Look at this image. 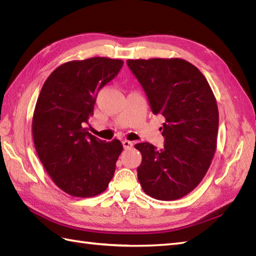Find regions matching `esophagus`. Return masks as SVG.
<instances>
[{"mask_svg": "<svg viewBox=\"0 0 256 256\" xmlns=\"http://www.w3.org/2000/svg\"><path fill=\"white\" fill-rule=\"evenodd\" d=\"M122 144H123V148H124V150H130V148H133V143L131 142V140H124L123 142H122Z\"/></svg>", "mask_w": 256, "mask_h": 256, "instance_id": "1", "label": "esophagus"}]
</instances>
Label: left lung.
<instances>
[{"instance_id":"left-lung-1","label":"left lung","mask_w":256,"mask_h":256,"mask_svg":"<svg viewBox=\"0 0 256 256\" xmlns=\"http://www.w3.org/2000/svg\"><path fill=\"white\" fill-rule=\"evenodd\" d=\"M154 114L165 118L164 148L138 143V178L145 194L158 200L182 198L198 186L216 150L219 111L204 76L180 58L128 59Z\"/></svg>"}]
</instances>
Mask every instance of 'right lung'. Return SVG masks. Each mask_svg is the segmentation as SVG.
<instances>
[{"label":"right lung","mask_w":256,"mask_h":256,"mask_svg":"<svg viewBox=\"0 0 256 256\" xmlns=\"http://www.w3.org/2000/svg\"><path fill=\"white\" fill-rule=\"evenodd\" d=\"M121 59L92 57L60 64L38 96L32 122L34 145L42 166L58 188L89 198L108 188L123 146L86 132L98 92L118 74Z\"/></svg>","instance_id":"add662e5"}]
</instances>
